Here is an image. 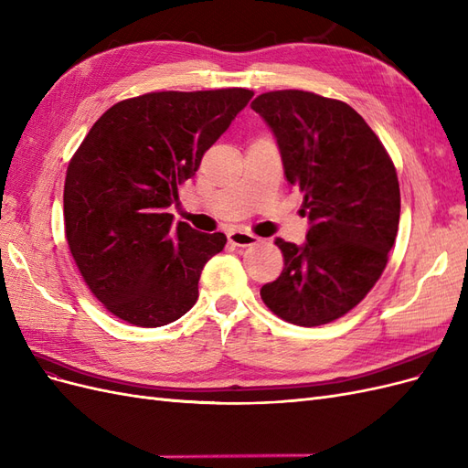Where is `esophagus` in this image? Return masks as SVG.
I'll return each mask as SVG.
<instances>
[{
    "label": "esophagus",
    "instance_id": "esophagus-1",
    "mask_svg": "<svg viewBox=\"0 0 468 468\" xmlns=\"http://www.w3.org/2000/svg\"><path fill=\"white\" fill-rule=\"evenodd\" d=\"M258 236L251 234V232H246V230H232L229 234V242L232 246H238V248H248V246H253L258 242Z\"/></svg>",
    "mask_w": 468,
    "mask_h": 468
}]
</instances>
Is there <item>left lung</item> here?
<instances>
[{
  "label": "left lung",
  "instance_id": "left-lung-1",
  "mask_svg": "<svg viewBox=\"0 0 468 468\" xmlns=\"http://www.w3.org/2000/svg\"><path fill=\"white\" fill-rule=\"evenodd\" d=\"M285 177L304 195L306 244L277 238L282 271L260 294L289 324L322 325L356 308L380 279L399 234L400 187L387 148L356 109L303 90L258 95Z\"/></svg>",
  "mask_w": 468,
  "mask_h": 468
}]
</instances>
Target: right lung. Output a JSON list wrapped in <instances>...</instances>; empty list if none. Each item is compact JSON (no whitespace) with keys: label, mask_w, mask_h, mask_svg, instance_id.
<instances>
[{"label":"right lung","mask_w":468,"mask_h":468,"mask_svg":"<svg viewBox=\"0 0 468 468\" xmlns=\"http://www.w3.org/2000/svg\"><path fill=\"white\" fill-rule=\"evenodd\" d=\"M251 97L244 88L152 91L107 109L83 138L64 181L66 242L112 316L158 328L197 303L226 236L174 222L167 207Z\"/></svg>","instance_id":"obj_1"}]
</instances>
